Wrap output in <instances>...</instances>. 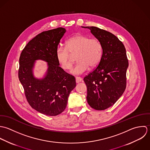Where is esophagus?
Returning a JSON list of instances; mask_svg holds the SVG:
<instances>
[{"label": "esophagus", "instance_id": "34e87169", "mask_svg": "<svg viewBox=\"0 0 150 150\" xmlns=\"http://www.w3.org/2000/svg\"><path fill=\"white\" fill-rule=\"evenodd\" d=\"M75 80H76V83H79L81 82L82 81V78L81 77H79V76H76L75 78Z\"/></svg>", "mask_w": 150, "mask_h": 150}]
</instances>
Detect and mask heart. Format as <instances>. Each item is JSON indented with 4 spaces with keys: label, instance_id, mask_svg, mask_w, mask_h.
Wrapping results in <instances>:
<instances>
[{
    "label": "heart",
    "instance_id": "heart-1",
    "mask_svg": "<svg viewBox=\"0 0 150 150\" xmlns=\"http://www.w3.org/2000/svg\"><path fill=\"white\" fill-rule=\"evenodd\" d=\"M103 53L102 45L96 38H90L82 34H77L69 38L65 43V47L59 46L56 50V58L62 68L69 69L73 63L72 55L76 54L78 61L71 69L73 74H82L89 67L94 68L100 62Z\"/></svg>",
    "mask_w": 150,
    "mask_h": 150
}]
</instances>
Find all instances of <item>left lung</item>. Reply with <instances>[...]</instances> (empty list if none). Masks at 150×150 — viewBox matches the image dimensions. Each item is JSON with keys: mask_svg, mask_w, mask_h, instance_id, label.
Segmentation results:
<instances>
[{"mask_svg": "<svg viewBox=\"0 0 150 150\" xmlns=\"http://www.w3.org/2000/svg\"><path fill=\"white\" fill-rule=\"evenodd\" d=\"M88 28L101 42L102 57L96 68L84 78L87 86V101L96 110H104L114 105L126 86L129 65L125 47L112 33L96 27Z\"/></svg>", "mask_w": 150, "mask_h": 150, "instance_id": "left-lung-1", "label": "left lung"}]
</instances>
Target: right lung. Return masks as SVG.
<instances>
[{
  "instance_id": "add662e5",
  "label": "right lung",
  "mask_w": 150,
  "mask_h": 150,
  "mask_svg": "<svg viewBox=\"0 0 150 150\" xmlns=\"http://www.w3.org/2000/svg\"><path fill=\"white\" fill-rule=\"evenodd\" d=\"M66 30L57 28L43 31L28 43L19 59L18 78L30 107L48 116H56L65 109L71 91L76 86L75 77L59 67L56 50ZM48 62L47 75L35 79L32 69L34 61Z\"/></svg>"
}]
</instances>
